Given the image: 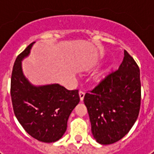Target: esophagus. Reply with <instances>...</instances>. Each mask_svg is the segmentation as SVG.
<instances>
[{"label":"esophagus","mask_w":154,"mask_h":154,"mask_svg":"<svg viewBox=\"0 0 154 154\" xmlns=\"http://www.w3.org/2000/svg\"><path fill=\"white\" fill-rule=\"evenodd\" d=\"M79 95H80V101H83V100H84V97H85V92L80 91V92H79Z\"/></svg>","instance_id":"1"}]
</instances>
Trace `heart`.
<instances>
[{
  "mask_svg": "<svg viewBox=\"0 0 154 154\" xmlns=\"http://www.w3.org/2000/svg\"><path fill=\"white\" fill-rule=\"evenodd\" d=\"M104 74H105V73H103V74H101V75H100V76L98 77V80H101L102 78H103V77H104Z\"/></svg>",
  "mask_w": 154,
  "mask_h": 154,
  "instance_id": "heart-1",
  "label": "heart"
}]
</instances>
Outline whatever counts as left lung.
I'll use <instances>...</instances> for the list:
<instances>
[{"label":"left lung","instance_id":"1","mask_svg":"<svg viewBox=\"0 0 154 154\" xmlns=\"http://www.w3.org/2000/svg\"><path fill=\"white\" fill-rule=\"evenodd\" d=\"M84 103L98 143L112 144L128 133L139 115L140 80L139 67L127 51L118 69L86 93Z\"/></svg>","mask_w":154,"mask_h":154}]
</instances>
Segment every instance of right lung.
<instances>
[{
	"label": "right lung",
	"mask_w": 154,
	"mask_h": 154,
	"mask_svg": "<svg viewBox=\"0 0 154 154\" xmlns=\"http://www.w3.org/2000/svg\"><path fill=\"white\" fill-rule=\"evenodd\" d=\"M35 42L16 58L11 78V98L15 116L32 137L56 142L67 130L71 112L80 102L78 90L69 91L57 83L35 86L23 73L22 61Z\"/></svg>",
	"instance_id": "1"
}]
</instances>
